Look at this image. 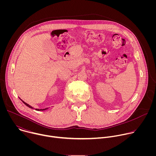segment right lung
I'll list each match as a JSON object with an SVG mask.
<instances>
[{"label": "right lung", "instance_id": "1", "mask_svg": "<svg viewBox=\"0 0 156 156\" xmlns=\"http://www.w3.org/2000/svg\"><path fill=\"white\" fill-rule=\"evenodd\" d=\"M21 101L23 102V103H24V104H25V105H26L27 107H30V108H33V109H34V107H32V106H31L30 105L28 104L27 103H26V102H24L23 101H22V100H21ZM48 108H44V109H39V108H36L35 110H37V111H44V110H47V109H48Z\"/></svg>", "mask_w": 156, "mask_h": 156}]
</instances>
